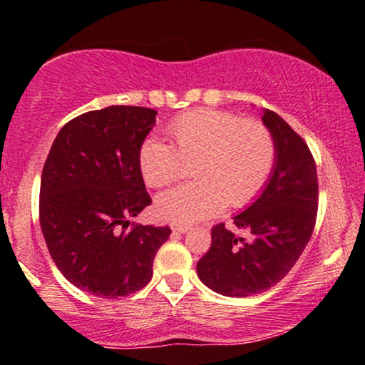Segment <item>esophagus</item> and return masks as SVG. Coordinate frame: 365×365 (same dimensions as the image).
Returning <instances> with one entry per match:
<instances>
[{"instance_id":"esophagus-1","label":"esophagus","mask_w":365,"mask_h":365,"mask_svg":"<svg viewBox=\"0 0 365 365\" xmlns=\"http://www.w3.org/2000/svg\"><path fill=\"white\" fill-rule=\"evenodd\" d=\"M171 229L178 234H186L189 231V227L184 226V224H171Z\"/></svg>"}]
</instances>
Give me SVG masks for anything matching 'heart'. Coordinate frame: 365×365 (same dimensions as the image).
Returning <instances> with one entry per match:
<instances>
[{
	"label": "heart",
	"instance_id": "obj_1",
	"mask_svg": "<svg viewBox=\"0 0 365 365\" xmlns=\"http://www.w3.org/2000/svg\"><path fill=\"white\" fill-rule=\"evenodd\" d=\"M168 133L173 144L149 138L139 151V168L151 187L169 186L182 176L186 163L194 164L196 181L156 199V212L168 221H202L227 202L241 207L271 176L276 144L262 123L217 109H196L174 119Z\"/></svg>",
	"mask_w": 365,
	"mask_h": 365
}]
</instances>
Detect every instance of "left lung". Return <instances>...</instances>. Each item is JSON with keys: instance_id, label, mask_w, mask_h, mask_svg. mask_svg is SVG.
Wrapping results in <instances>:
<instances>
[{"instance_id": "8db88e82", "label": "left lung", "mask_w": 365, "mask_h": 365, "mask_svg": "<svg viewBox=\"0 0 365 365\" xmlns=\"http://www.w3.org/2000/svg\"><path fill=\"white\" fill-rule=\"evenodd\" d=\"M262 123L274 138L276 161L256 201L234 216L249 239L219 224L196 266L204 286L227 297L276 286L301 257L316 224L317 169L307 144L274 111L262 109Z\"/></svg>"}]
</instances>
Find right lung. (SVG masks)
I'll use <instances>...</instances> for the list:
<instances>
[{
	"label": "right lung",
	"instance_id": "add662e5",
	"mask_svg": "<svg viewBox=\"0 0 365 365\" xmlns=\"http://www.w3.org/2000/svg\"><path fill=\"white\" fill-rule=\"evenodd\" d=\"M158 111L109 106L64 124L44 163L39 224L48 251L64 277L93 296L118 299L153 277L168 226H134L151 204L139 151Z\"/></svg>",
	"mask_w": 365,
	"mask_h": 365
}]
</instances>
